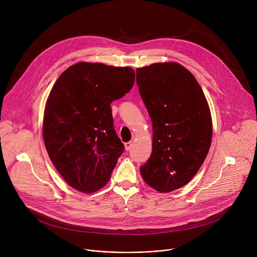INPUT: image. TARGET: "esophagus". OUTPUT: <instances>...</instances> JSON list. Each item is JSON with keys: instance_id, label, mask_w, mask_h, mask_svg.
Masks as SVG:
<instances>
[{"instance_id": "obj_1", "label": "esophagus", "mask_w": 257, "mask_h": 257, "mask_svg": "<svg viewBox=\"0 0 257 257\" xmlns=\"http://www.w3.org/2000/svg\"><path fill=\"white\" fill-rule=\"evenodd\" d=\"M132 147H133V144H132L131 142L125 143V144H124V147H125V149H126V150H130V149L132 148Z\"/></svg>"}]
</instances>
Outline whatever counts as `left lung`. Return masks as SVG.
<instances>
[{
    "mask_svg": "<svg viewBox=\"0 0 257 257\" xmlns=\"http://www.w3.org/2000/svg\"><path fill=\"white\" fill-rule=\"evenodd\" d=\"M140 94L152 121V152L140 168L146 183L171 192L189 183L211 147V111L196 78L174 62L137 69Z\"/></svg>",
    "mask_w": 257,
    "mask_h": 257,
    "instance_id": "1",
    "label": "left lung"
}]
</instances>
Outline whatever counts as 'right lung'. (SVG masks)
Listing matches in <instances>:
<instances>
[{"label":"right lung","instance_id":"1","mask_svg":"<svg viewBox=\"0 0 257 257\" xmlns=\"http://www.w3.org/2000/svg\"><path fill=\"white\" fill-rule=\"evenodd\" d=\"M130 67L79 62L53 85L43 117V141L53 165L74 189L92 193L110 179L124 147L110 104L128 93Z\"/></svg>","mask_w":257,"mask_h":257}]
</instances>
